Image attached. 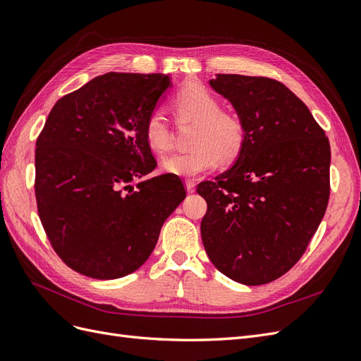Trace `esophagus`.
<instances>
[{
  "label": "esophagus",
  "instance_id": "obj_1",
  "mask_svg": "<svg viewBox=\"0 0 361 361\" xmlns=\"http://www.w3.org/2000/svg\"><path fill=\"white\" fill-rule=\"evenodd\" d=\"M185 189H188L189 193H193L196 190V184L193 180H185Z\"/></svg>",
  "mask_w": 361,
  "mask_h": 361
}]
</instances>
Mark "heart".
<instances>
[{
  "instance_id": "obj_1",
  "label": "heart",
  "mask_w": 361,
  "mask_h": 361,
  "mask_svg": "<svg viewBox=\"0 0 361 361\" xmlns=\"http://www.w3.org/2000/svg\"><path fill=\"white\" fill-rule=\"evenodd\" d=\"M178 121L195 123L189 153H176L161 161V169L180 177H195L212 171L219 160L231 164L247 141V126L241 115L220 108L219 99L201 84L183 87L172 102ZM148 147L154 153H165L171 147V126L160 111L151 112L144 126Z\"/></svg>"
}]
</instances>
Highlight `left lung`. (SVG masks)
Masks as SVG:
<instances>
[{"label": "left lung", "mask_w": 361, "mask_h": 361, "mask_svg": "<svg viewBox=\"0 0 361 361\" xmlns=\"http://www.w3.org/2000/svg\"><path fill=\"white\" fill-rule=\"evenodd\" d=\"M210 85L247 126L235 165L197 184L207 201L201 237L216 269L264 285L303 257L327 210L330 142L309 108L282 82L217 75Z\"/></svg>", "instance_id": "obj_1"}]
</instances>
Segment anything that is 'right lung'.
Returning a JSON list of instances; mask_svg holds the SVG:
<instances>
[{"instance_id":"add662e5","label":"right lung","mask_w":361,"mask_h":361,"mask_svg":"<svg viewBox=\"0 0 361 361\" xmlns=\"http://www.w3.org/2000/svg\"><path fill=\"white\" fill-rule=\"evenodd\" d=\"M169 85L168 75L111 72L48 115L36 142L37 212L55 253L80 274L109 281L137 270L185 197L173 173L132 185L157 165L144 126Z\"/></svg>"}]
</instances>
